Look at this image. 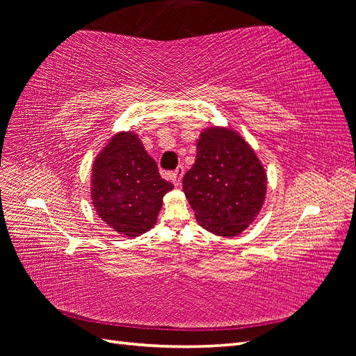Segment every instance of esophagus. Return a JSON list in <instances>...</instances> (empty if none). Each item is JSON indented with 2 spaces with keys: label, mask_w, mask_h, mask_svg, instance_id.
<instances>
[{
  "label": "esophagus",
  "mask_w": 356,
  "mask_h": 356,
  "mask_svg": "<svg viewBox=\"0 0 356 356\" xmlns=\"http://www.w3.org/2000/svg\"><path fill=\"white\" fill-rule=\"evenodd\" d=\"M182 177H184V168H182V166H178V169L174 172V174L169 175V178L172 179V182H174L177 187H179Z\"/></svg>",
  "instance_id": "obj_1"
}]
</instances>
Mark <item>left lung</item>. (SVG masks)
I'll use <instances>...</instances> for the list:
<instances>
[{"label":"left lung","mask_w":356,"mask_h":356,"mask_svg":"<svg viewBox=\"0 0 356 356\" xmlns=\"http://www.w3.org/2000/svg\"><path fill=\"white\" fill-rule=\"evenodd\" d=\"M182 190L204 230L234 238L250 227L267 195V174L250 143L230 126H209L196 143Z\"/></svg>","instance_id":"left-lung-1"}]
</instances>
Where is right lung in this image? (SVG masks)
<instances>
[{"instance_id":"right-lung-1","label":"right lung","mask_w":356,"mask_h":356,"mask_svg":"<svg viewBox=\"0 0 356 356\" xmlns=\"http://www.w3.org/2000/svg\"><path fill=\"white\" fill-rule=\"evenodd\" d=\"M174 188L159 174L136 132L114 134L92 163L90 199L98 217L124 238L154 227L163 196Z\"/></svg>"}]
</instances>
